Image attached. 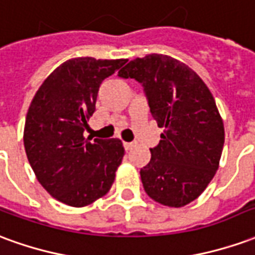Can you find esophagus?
Returning <instances> with one entry per match:
<instances>
[{"instance_id": "esophagus-1", "label": "esophagus", "mask_w": 255, "mask_h": 255, "mask_svg": "<svg viewBox=\"0 0 255 255\" xmlns=\"http://www.w3.org/2000/svg\"><path fill=\"white\" fill-rule=\"evenodd\" d=\"M135 146V143H132V142H124V149L127 150H132V147Z\"/></svg>"}]
</instances>
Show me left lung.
<instances>
[{
    "label": "left lung",
    "instance_id": "8db88e82",
    "mask_svg": "<svg viewBox=\"0 0 255 255\" xmlns=\"http://www.w3.org/2000/svg\"><path fill=\"white\" fill-rule=\"evenodd\" d=\"M143 86L151 116L164 129L140 169L146 194L155 202L182 208L197 199L219 169L224 124L208 86L176 58L149 54L119 71Z\"/></svg>",
    "mask_w": 255,
    "mask_h": 255
}]
</instances>
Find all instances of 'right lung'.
Wrapping results in <instances>:
<instances>
[{
    "label": "right lung",
    "instance_id": "obj_1",
    "mask_svg": "<svg viewBox=\"0 0 255 255\" xmlns=\"http://www.w3.org/2000/svg\"><path fill=\"white\" fill-rule=\"evenodd\" d=\"M127 60H68L53 71L31 101L24 149L38 182L60 202L83 208L115 182L124 147L119 139L83 136L104 79Z\"/></svg>",
    "mask_w": 255,
    "mask_h": 255
}]
</instances>
